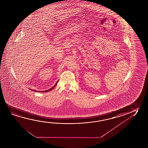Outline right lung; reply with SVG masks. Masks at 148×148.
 <instances>
[{"label": "right lung", "mask_w": 148, "mask_h": 148, "mask_svg": "<svg viewBox=\"0 0 148 148\" xmlns=\"http://www.w3.org/2000/svg\"><path fill=\"white\" fill-rule=\"evenodd\" d=\"M57 83H58V81L56 83V84L55 85H54L53 86V87L52 88H50L49 89V90H45V91H36V90H32V91H36V92H47V91H50L51 90L53 89L54 88H55V87L56 86V85L57 84Z\"/></svg>", "instance_id": "right-lung-1"}]
</instances>
